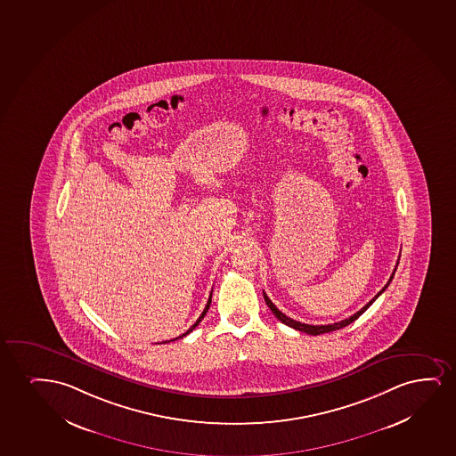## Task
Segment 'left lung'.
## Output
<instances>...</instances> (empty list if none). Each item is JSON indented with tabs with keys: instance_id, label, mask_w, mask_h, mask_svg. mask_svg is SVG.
I'll return each instance as SVG.
<instances>
[{
	"instance_id": "left-lung-1",
	"label": "left lung",
	"mask_w": 456,
	"mask_h": 456,
	"mask_svg": "<svg viewBox=\"0 0 456 456\" xmlns=\"http://www.w3.org/2000/svg\"><path fill=\"white\" fill-rule=\"evenodd\" d=\"M397 265H399V260H397ZM395 267V271H393V273H391L390 280H388V283L385 284L384 288H382V290L380 292H378V296H374L373 300H370V302L363 306V308L361 309V311H357V313L354 314V315H351L349 319L342 320V322H338V323H331V325H308V323H302V322H297V320L290 319V317H288V315H284L281 311H278L277 306L273 305V302H271V298L263 292V296H265V302H266L267 306H269V309L273 311V315L277 317L281 323H284V325L290 326V328H294V330H297V331H302L306 332V334H311V336H319V334H325V332H331L336 331V330H340V328H345V326H348L349 323H353L354 320L359 319L361 317L362 314L365 313L371 305H373L374 302H376V298H378L382 292H384L387 288H388V284H390L391 280H393V277H395V273H396L397 269Z\"/></svg>"
}]
</instances>
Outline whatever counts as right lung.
Listing matches in <instances>:
<instances>
[{"label": "right lung", "instance_id": "obj_1", "mask_svg": "<svg viewBox=\"0 0 456 456\" xmlns=\"http://www.w3.org/2000/svg\"><path fill=\"white\" fill-rule=\"evenodd\" d=\"M210 303H212V294H210V297H208V305H206V308H204V311H202L201 315H200V319L196 320L195 323L193 325L190 326L189 330L187 331L183 332V336H179V338H173V340H178V338H183L187 336V334H190V332L193 331L195 330L196 326L200 325L201 323V320L204 319V315L208 314V308H210ZM170 342V340H168Z\"/></svg>", "mask_w": 456, "mask_h": 456}]
</instances>
